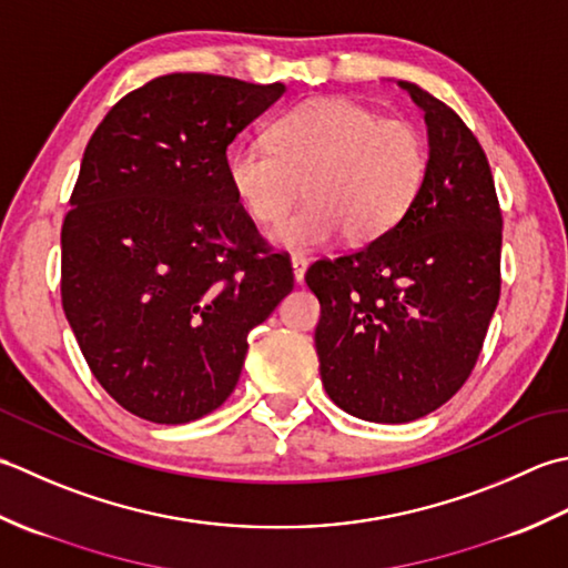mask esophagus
<instances>
[{"label": "esophagus", "mask_w": 568, "mask_h": 568, "mask_svg": "<svg viewBox=\"0 0 568 568\" xmlns=\"http://www.w3.org/2000/svg\"><path fill=\"white\" fill-rule=\"evenodd\" d=\"M292 267H294V280H296L298 284L304 282V274H306V267H308L306 257H301V254H294V257H292Z\"/></svg>", "instance_id": "1"}]
</instances>
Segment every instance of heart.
I'll return each instance as SVG.
<instances>
[{
  "instance_id": "1",
  "label": "heart",
  "mask_w": 568,
  "mask_h": 568,
  "mask_svg": "<svg viewBox=\"0 0 568 568\" xmlns=\"http://www.w3.org/2000/svg\"><path fill=\"white\" fill-rule=\"evenodd\" d=\"M429 173V144L409 120L379 118L351 100H308L274 120L270 142L235 149L227 179L242 207L272 225L303 181L310 203L272 230L284 250L308 252L345 233L369 242L412 211Z\"/></svg>"
}]
</instances>
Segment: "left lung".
Segmentation results:
<instances>
[{
	"mask_svg": "<svg viewBox=\"0 0 568 568\" xmlns=\"http://www.w3.org/2000/svg\"><path fill=\"white\" fill-rule=\"evenodd\" d=\"M399 85L429 126L419 199L389 233L306 272L321 301L323 387L341 409L379 424L414 422L456 395L503 284V211L488 156L442 100Z\"/></svg>",
	"mask_w": 568,
	"mask_h": 568,
	"instance_id": "8db88e82",
	"label": "left lung"
}]
</instances>
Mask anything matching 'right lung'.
I'll list each match as a JSON object with an SVG mask.
<instances>
[{
    "mask_svg": "<svg viewBox=\"0 0 568 568\" xmlns=\"http://www.w3.org/2000/svg\"><path fill=\"white\" fill-rule=\"evenodd\" d=\"M284 95L213 73L149 80L85 146L61 301L90 373L139 419L186 424L235 389L247 335L294 288L227 179V146Z\"/></svg>",
    "mask_w": 568,
    "mask_h": 568,
    "instance_id": "add662e5",
    "label": "right lung"
}]
</instances>
